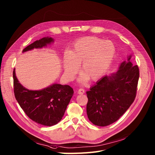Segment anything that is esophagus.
Listing matches in <instances>:
<instances>
[{"instance_id": "esophagus-1", "label": "esophagus", "mask_w": 155, "mask_h": 155, "mask_svg": "<svg viewBox=\"0 0 155 155\" xmlns=\"http://www.w3.org/2000/svg\"><path fill=\"white\" fill-rule=\"evenodd\" d=\"M77 93H78V94H83L85 93V91H84V89L81 88V89H78Z\"/></svg>"}]
</instances>
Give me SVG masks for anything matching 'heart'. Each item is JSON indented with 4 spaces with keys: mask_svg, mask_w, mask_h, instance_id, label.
I'll list each match as a JSON object with an SVG mask.
<instances>
[{
    "mask_svg": "<svg viewBox=\"0 0 155 155\" xmlns=\"http://www.w3.org/2000/svg\"><path fill=\"white\" fill-rule=\"evenodd\" d=\"M116 48L110 41L95 37L79 40L69 52L64 56V69L66 77L72 80L78 70L82 73L80 81L86 77L97 80L106 71L111 63Z\"/></svg>",
    "mask_w": 155,
    "mask_h": 155,
    "instance_id": "1",
    "label": "heart"
}]
</instances>
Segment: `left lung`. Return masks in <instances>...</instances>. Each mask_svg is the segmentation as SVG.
I'll return each instance as SVG.
<instances>
[{"instance_id": "obj_1", "label": "left lung", "mask_w": 155, "mask_h": 155, "mask_svg": "<svg viewBox=\"0 0 155 155\" xmlns=\"http://www.w3.org/2000/svg\"><path fill=\"white\" fill-rule=\"evenodd\" d=\"M127 61L120 64L118 71L99 80L86 92L87 117L93 124L107 126L126 112L136 97L139 69Z\"/></svg>"}]
</instances>
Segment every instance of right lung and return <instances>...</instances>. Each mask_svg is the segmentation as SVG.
<instances>
[{
	"label": "right lung",
	"instance_id": "right-lung-1",
	"mask_svg": "<svg viewBox=\"0 0 155 155\" xmlns=\"http://www.w3.org/2000/svg\"><path fill=\"white\" fill-rule=\"evenodd\" d=\"M54 42L44 37L24 48L22 53L46 47ZM15 97L20 106L33 121L45 126H52L61 120L71 97L73 89L68 85L53 84L41 90H29L19 83L13 72Z\"/></svg>",
	"mask_w": 155,
	"mask_h": 155
}]
</instances>
